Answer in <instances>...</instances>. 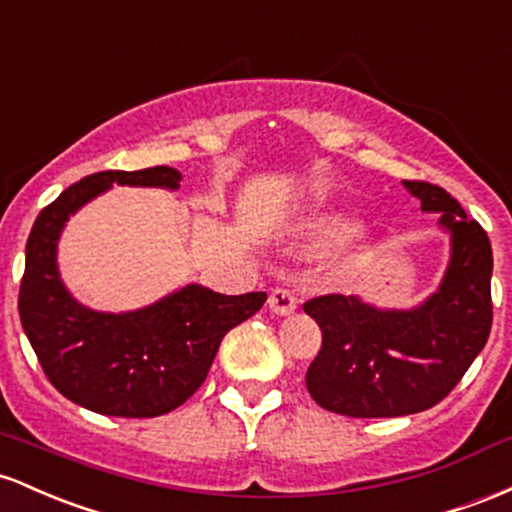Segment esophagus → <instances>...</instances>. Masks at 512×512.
<instances>
[{
  "instance_id": "esophagus-1",
  "label": "esophagus",
  "mask_w": 512,
  "mask_h": 512,
  "mask_svg": "<svg viewBox=\"0 0 512 512\" xmlns=\"http://www.w3.org/2000/svg\"><path fill=\"white\" fill-rule=\"evenodd\" d=\"M268 307H271V312L280 314V317H287V314H292L297 309L295 292L290 287H275L271 297H268Z\"/></svg>"
}]
</instances>
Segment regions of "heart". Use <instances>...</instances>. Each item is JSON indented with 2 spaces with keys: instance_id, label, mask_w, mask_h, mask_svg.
<instances>
[{
  "instance_id": "heart-1",
  "label": "heart",
  "mask_w": 512,
  "mask_h": 512,
  "mask_svg": "<svg viewBox=\"0 0 512 512\" xmlns=\"http://www.w3.org/2000/svg\"><path fill=\"white\" fill-rule=\"evenodd\" d=\"M355 220L348 215V212L341 210H326V212H314V215L304 217V220L297 225V234L307 241V244L324 246L333 244V241L343 239L346 234L353 232ZM370 249V241H363L360 251Z\"/></svg>"
}]
</instances>
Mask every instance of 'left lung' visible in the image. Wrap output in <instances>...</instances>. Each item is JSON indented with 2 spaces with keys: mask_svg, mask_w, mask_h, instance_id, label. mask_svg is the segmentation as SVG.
<instances>
[{
  "mask_svg": "<svg viewBox=\"0 0 512 512\" xmlns=\"http://www.w3.org/2000/svg\"><path fill=\"white\" fill-rule=\"evenodd\" d=\"M423 212H440L450 261L433 295L411 309H380L358 295L304 302L321 329L307 389L321 409L350 418H396L445 399L491 333L493 254L484 227L445 188L404 181Z\"/></svg>",
  "mask_w": 512,
  "mask_h": 512,
  "instance_id": "8db88e82",
  "label": "left lung"
}]
</instances>
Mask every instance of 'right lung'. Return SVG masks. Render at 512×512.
Masks as SVG:
<instances>
[{
    "label": "right lung",
    "instance_id": "right-lung-1",
    "mask_svg": "<svg viewBox=\"0 0 512 512\" xmlns=\"http://www.w3.org/2000/svg\"><path fill=\"white\" fill-rule=\"evenodd\" d=\"M113 183L176 191L181 174L171 166L99 171L40 210L26 241L21 326L45 377L62 396L103 416L154 418L195 394L225 333L254 317L268 295H220L191 283L120 314L96 312L74 300L57 268V241L74 212Z\"/></svg>",
    "mask_w": 512,
    "mask_h": 512
}]
</instances>
